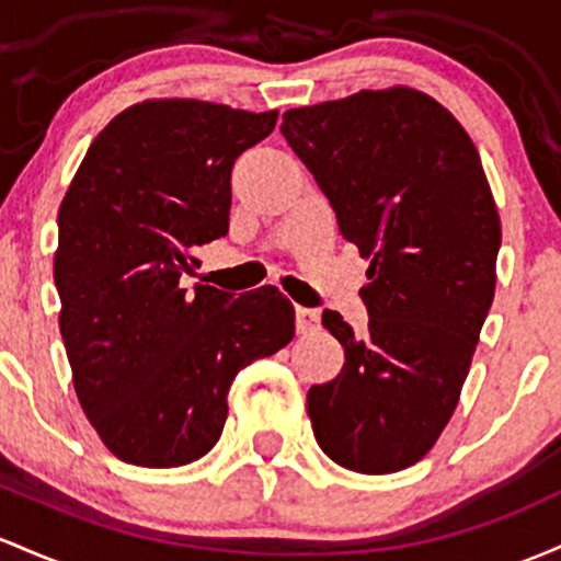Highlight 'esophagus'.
Segmentation results:
<instances>
[{
	"mask_svg": "<svg viewBox=\"0 0 561 561\" xmlns=\"http://www.w3.org/2000/svg\"><path fill=\"white\" fill-rule=\"evenodd\" d=\"M320 329V314L312 307H297V331L312 333Z\"/></svg>",
	"mask_w": 561,
	"mask_h": 561,
	"instance_id": "34e87169",
	"label": "esophagus"
}]
</instances>
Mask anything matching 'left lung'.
Listing matches in <instances>:
<instances>
[{
  "mask_svg": "<svg viewBox=\"0 0 561 561\" xmlns=\"http://www.w3.org/2000/svg\"><path fill=\"white\" fill-rule=\"evenodd\" d=\"M280 131L370 262L368 331L323 312L344 368L307 392L314 439L344 469H408L456 411L493 305L501 219L480 153L448 108L408 87L291 108Z\"/></svg>",
  "mask_w": 561,
  "mask_h": 561,
  "instance_id": "left-lung-1",
  "label": "left lung"
}]
</instances>
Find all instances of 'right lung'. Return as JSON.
Listing matches in <instances>:
<instances>
[{"label": "right lung", "mask_w": 561, "mask_h": 561, "mask_svg": "<svg viewBox=\"0 0 561 561\" xmlns=\"http://www.w3.org/2000/svg\"><path fill=\"white\" fill-rule=\"evenodd\" d=\"M278 122L204 100H145L94 137L58 211L55 286L73 389L113 456L185 467L217 445L238 370L294 339L275 286L182 288L228 236L230 172Z\"/></svg>", "instance_id": "obj_1"}]
</instances>
